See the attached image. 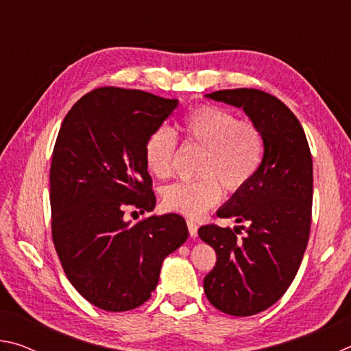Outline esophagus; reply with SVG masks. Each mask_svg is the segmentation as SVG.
Segmentation results:
<instances>
[{
	"label": "esophagus",
	"instance_id": "34e87169",
	"mask_svg": "<svg viewBox=\"0 0 351 351\" xmlns=\"http://www.w3.org/2000/svg\"><path fill=\"white\" fill-rule=\"evenodd\" d=\"M187 229H189L190 237H197L198 235V226L195 224V221H192V219H187Z\"/></svg>",
	"mask_w": 351,
	"mask_h": 351
}]
</instances>
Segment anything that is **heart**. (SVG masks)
Listing matches in <instances>:
<instances>
[{"instance_id":"1","label":"heart","mask_w":351,"mask_h":351,"mask_svg":"<svg viewBox=\"0 0 351 351\" xmlns=\"http://www.w3.org/2000/svg\"><path fill=\"white\" fill-rule=\"evenodd\" d=\"M181 132L187 145L203 148L197 180L170 184L162 192L164 207L187 218H198L215 206L223 189L235 193L254 180L265 156L260 128L239 121L234 112L217 105H197L186 112ZM178 139L167 127H158L144 144V161L158 180H167L175 169Z\"/></svg>"}]
</instances>
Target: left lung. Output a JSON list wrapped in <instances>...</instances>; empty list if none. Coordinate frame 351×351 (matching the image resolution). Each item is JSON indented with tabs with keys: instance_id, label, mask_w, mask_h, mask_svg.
<instances>
[{
	"instance_id": "8db88e82",
	"label": "left lung",
	"mask_w": 351,
	"mask_h": 351,
	"mask_svg": "<svg viewBox=\"0 0 351 351\" xmlns=\"http://www.w3.org/2000/svg\"><path fill=\"white\" fill-rule=\"evenodd\" d=\"M207 97L245 110L265 139V156L254 180L217 212L246 223L239 228L206 224L199 239L217 252L204 277V293L217 310L252 316L276 304L293 283L310 239L313 158L300 122L282 100L254 88Z\"/></svg>"
}]
</instances>
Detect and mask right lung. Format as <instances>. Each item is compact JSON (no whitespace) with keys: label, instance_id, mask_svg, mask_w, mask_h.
Returning <instances> with one entry per match:
<instances>
[{"label":"right lung","instance_id":"right-lung-1","mask_svg":"<svg viewBox=\"0 0 351 351\" xmlns=\"http://www.w3.org/2000/svg\"><path fill=\"white\" fill-rule=\"evenodd\" d=\"M178 100L102 86L63 119L49 171L52 241L71 285L105 311L134 310L152 297L164 258L187 240L178 213L130 224L156 204L144 144Z\"/></svg>","mask_w":351,"mask_h":351}]
</instances>
